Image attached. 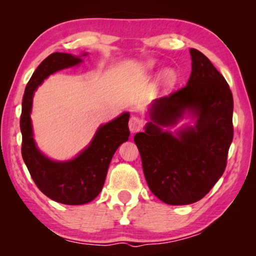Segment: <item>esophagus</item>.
<instances>
[{"mask_svg": "<svg viewBox=\"0 0 256 256\" xmlns=\"http://www.w3.org/2000/svg\"><path fill=\"white\" fill-rule=\"evenodd\" d=\"M142 126H144V122H142L141 118H138V116H132V118H130L128 128H130V131L132 133L138 132L142 128Z\"/></svg>", "mask_w": 256, "mask_h": 256, "instance_id": "esophagus-1", "label": "esophagus"}]
</instances>
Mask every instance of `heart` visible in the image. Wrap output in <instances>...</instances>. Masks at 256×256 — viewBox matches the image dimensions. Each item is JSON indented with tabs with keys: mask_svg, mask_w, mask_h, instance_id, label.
<instances>
[{
	"mask_svg": "<svg viewBox=\"0 0 256 256\" xmlns=\"http://www.w3.org/2000/svg\"><path fill=\"white\" fill-rule=\"evenodd\" d=\"M146 68H154V62L152 60H149V62L146 63ZM162 84H164V86H174L175 81H176V73L170 70V68H167V70H164L162 73Z\"/></svg>",
	"mask_w": 256,
	"mask_h": 256,
	"instance_id": "obj_1",
	"label": "heart"
}]
</instances>
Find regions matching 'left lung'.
<instances>
[{
    "instance_id": "8db88e82",
    "label": "left lung",
    "mask_w": 256,
    "mask_h": 256,
    "mask_svg": "<svg viewBox=\"0 0 256 256\" xmlns=\"http://www.w3.org/2000/svg\"><path fill=\"white\" fill-rule=\"evenodd\" d=\"M190 53L188 84L156 99L151 122L134 136L149 188L172 206L190 204L209 193L224 174L234 136V99L227 81L200 50ZM185 112L197 118L194 127L175 136L161 128L174 124Z\"/></svg>"
}]
</instances>
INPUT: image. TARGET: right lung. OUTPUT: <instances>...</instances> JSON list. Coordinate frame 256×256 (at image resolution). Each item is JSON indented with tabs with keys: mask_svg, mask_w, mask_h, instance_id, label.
<instances>
[{
	"mask_svg": "<svg viewBox=\"0 0 256 256\" xmlns=\"http://www.w3.org/2000/svg\"><path fill=\"white\" fill-rule=\"evenodd\" d=\"M81 62L80 58L58 52L42 60L26 86L20 118L21 154L30 176L46 196L68 206L86 204L100 193L112 156L130 136V114L124 112L112 122L102 125L90 144L74 159L54 162L38 150L30 120L34 92L50 74Z\"/></svg>",
	"mask_w": 256,
	"mask_h": 256,
	"instance_id": "1",
	"label": "right lung"
}]
</instances>
